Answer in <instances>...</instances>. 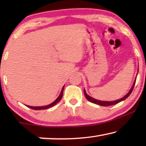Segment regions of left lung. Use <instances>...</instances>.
<instances>
[{"label": "left lung", "mask_w": 146, "mask_h": 146, "mask_svg": "<svg viewBox=\"0 0 146 146\" xmlns=\"http://www.w3.org/2000/svg\"><path fill=\"white\" fill-rule=\"evenodd\" d=\"M135 84V82H134V83H133V86H132V87H131V88L130 90H129V92L127 93V94L125 95L124 97H123L122 98H121V99H119V100H115V101H113V102H104V101L97 100H96V99H94V98H93L89 96L87 94H86V92L85 90H84V95H85L86 98V99H87L88 101L91 102H92V103H94V104H98V105H100V106H109L116 104L124 100L125 99H126L131 94V93L132 92L133 88H134Z\"/></svg>", "instance_id": "obj_1"}]
</instances>
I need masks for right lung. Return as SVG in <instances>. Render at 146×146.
<instances>
[{
    "label": "right lung",
    "mask_w": 146,
    "mask_h": 146,
    "mask_svg": "<svg viewBox=\"0 0 146 146\" xmlns=\"http://www.w3.org/2000/svg\"><path fill=\"white\" fill-rule=\"evenodd\" d=\"M64 86H63V88H62V90L60 94V96H59L58 97V98H57L56 100H55L54 102H52V104H49V105H48V106H41V107L30 106H27L28 108H30L33 109V110H46V109H48V108H51V107L54 106L55 104H56L57 103H58L61 100L62 98V96H63V90H64Z\"/></svg>",
    "instance_id": "obj_1"
}]
</instances>
